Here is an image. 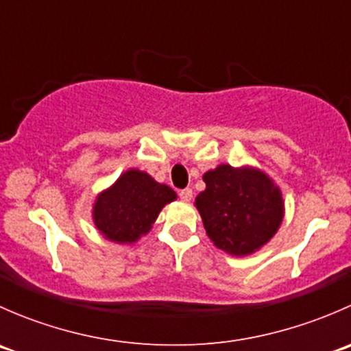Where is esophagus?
Instances as JSON below:
<instances>
[{
	"mask_svg": "<svg viewBox=\"0 0 351 351\" xmlns=\"http://www.w3.org/2000/svg\"><path fill=\"white\" fill-rule=\"evenodd\" d=\"M178 197L182 198L183 202H189L190 198L193 197V192H192V189H183V190H180V192H178Z\"/></svg>",
	"mask_w": 351,
	"mask_h": 351,
	"instance_id": "esophagus-1",
	"label": "esophagus"
}]
</instances>
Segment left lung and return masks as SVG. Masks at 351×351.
Segmentation results:
<instances>
[{
	"label": "left lung",
	"mask_w": 351,
	"mask_h": 351,
	"mask_svg": "<svg viewBox=\"0 0 351 351\" xmlns=\"http://www.w3.org/2000/svg\"><path fill=\"white\" fill-rule=\"evenodd\" d=\"M204 182L195 205L219 250L244 256L274 238L284 217V200L263 171L221 165L205 173Z\"/></svg>",
	"instance_id": "left-lung-1"
}]
</instances>
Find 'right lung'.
I'll use <instances>...</instances> for the list:
<instances>
[{"mask_svg":"<svg viewBox=\"0 0 351 351\" xmlns=\"http://www.w3.org/2000/svg\"><path fill=\"white\" fill-rule=\"evenodd\" d=\"M176 193L147 173L129 169L95 202V226L110 241L136 243Z\"/></svg>","mask_w":351,"mask_h":351,"instance_id":"right-lung-1","label":"right lung"}]
</instances>
